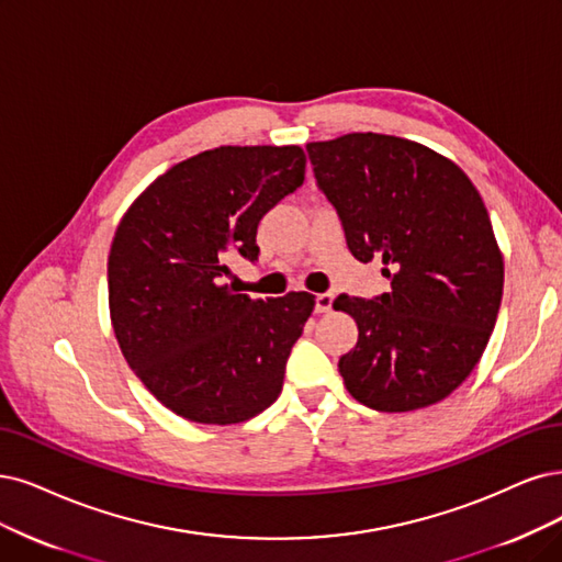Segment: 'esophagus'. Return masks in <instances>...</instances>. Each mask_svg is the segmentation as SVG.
<instances>
[{"mask_svg":"<svg viewBox=\"0 0 562 562\" xmlns=\"http://www.w3.org/2000/svg\"><path fill=\"white\" fill-rule=\"evenodd\" d=\"M330 307H334V294H330V292L317 294V299H315V310H317V313H328Z\"/></svg>","mask_w":562,"mask_h":562,"instance_id":"esophagus-1","label":"esophagus"}]
</instances>
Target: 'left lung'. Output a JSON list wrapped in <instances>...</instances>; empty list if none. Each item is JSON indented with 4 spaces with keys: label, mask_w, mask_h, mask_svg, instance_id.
I'll return each mask as SVG.
<instances>
[{
    "label": "left lung",
    "mask_w": 562,
    "mask_h": 562,
    "mask_svg": "<svg viewBox=\"0 0 562 562\" xmlns=\"http://www.w3.org/2000/svg\"><path fill=\"white\" fill-rule=\"evenodd\" d=\"M307 155L349 252L382 259L391 280L382 296L334 301L359 326L338 363L347 391L378 412L445 401L480 363L503 301L480 192L453 161L398 136L345 134L307 143Z\"/></svg>",
    "instance_id": "1"
}]
</instances>
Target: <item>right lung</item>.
<instances>
[{
  "instance_id": "add662e5",
  "label": "right lung",
  "mask_w": 562,
  "mask_h": 562,
  "mask_svg": "<svg viewBox=\"0 0 562 562\" xmlns=\"http://www.w3.org/2000/svg\"><path fill=\"white\" fill-rule=\"evenodd\" d=\"M305 178L299 145H222L176 164L117 224L109 307L136 378L178 417L240 424L273 405L315 296L252 299L228 261L259 259L257 226Z\"/></svg>"
}]
</instances>
